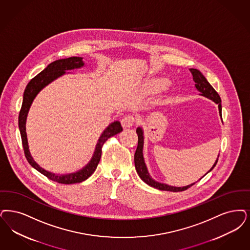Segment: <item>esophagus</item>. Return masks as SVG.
I'll return each mask as SVG.
<instances>
[{"instance_id": "34e87169", "label": "esophagus", "mask_w": 250, "mask_h": 250, "mask_svg": "<svg viewBox=\"0 0 250 250\" xmlns=\"http://www.w3.org/2000/svg\"><path fill=\"white\" fill-rule=\"evenodd\" d=\"M135 123V118L132 115H125L122 120L121 124L124 128H129Z\"/></svg>"}]
</instances>
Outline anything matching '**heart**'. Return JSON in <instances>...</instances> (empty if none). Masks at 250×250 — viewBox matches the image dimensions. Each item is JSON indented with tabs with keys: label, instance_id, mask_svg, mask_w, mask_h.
<instances>
[{
	"label": "heart",
	"instance_id": "1",
	"mask_svg": "<svg viewBox=\"0 0 250 250\" xmlns=\"http://www.w3.org/2000/svg\"><path fill=\"white\" fill-rule=\"evenodd\" d=\"M168 84V81L164 78H157L153 80L149 81L145 83L144 90L146 94H156L159 93L162 90L166 89Z\"/></svg>",
	"mask_w": 250,
	"mask_h": 250
}]
</instances>
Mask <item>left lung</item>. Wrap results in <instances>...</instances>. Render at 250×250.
Returning a JSON list of instances; mask_svg holds the SVG:
<instances>
[{
    "instance_id": "1",
    "label": "left lung",
    "mask_w": 250,
    "mask_h": 250,
    "mask_svg": "<svg viewBox=\"0 0 250 250\" xmlns=\"http://www.w3.org/2000/svg\"><path fill=\"white\" fill-rule=\"evenodd\" d=\"M190 71L192 74V80L195 83V87L202 93V96H205V97L208 98V99L213 100L214 102H216L219 105L220 117L222 118V116H221V100H220V95L217 93L216 90L212 87V85L206 79V77L201 73V71L196 70V69H190ZM137 134H138L139 141H138V147H137V150L135 152V156H134L135 167H136V170H137L140 179L143 180L145 183L150 185V187H153V188L158 189V190H169V191H175V192L187 190V189L191 187L193 184H195V183H192V184L185 186V187H173V186H169V185H167V184H164V183H159V182L152 180L150 178L149 173H148V170H147V167H146L145 163H144V159H143V154H142L143 132H142V129L140 127L137 128ZM217 163H218V160L216 161V163L214 164L212 168L208 173H209L210 171L216 167Z\"/></svg>"
}]
</instances>
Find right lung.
Listing matches in <instances>:
<instances>
[{
    "label": "right lung",
    "mask_w": 250,
    "mask_h": 250,
    "mask_svg": "<svg viewBox=\"0 0 250 250\" xmlns=\"http://www.w3.org/2000/svg\"><path fill=\"white\" fill-rule=\"evenodd\" d=\"M82 60L83 59L79 57H72L69 59L56 60V61L50 63L44 70L41 71L40 73L37 74L34 78H32L30 81V83L27 84L26 89L24 91L22 106H21L20 115H19V127H20V135H21V140H22L23 150H24V153H25L27 160L30 163V165L32 167L38 170L46 178H48L49 180H53V181H56L58 183H61V184H73V183H79L83 180H87L90 176L94 173V171L96 170L99 163H100L103 144L107 141L108 139H110V137L123 131V127L121 125L120 122L116 121V122L111 123L100 136V140H99V142L96 147V150L94 152V155L88 163V165L76 173L63 175V176L53 174L46 170L42 169L30 156L29 146H28V140H27V134H26V119H27V115H28V112L30 110L32 101L41 90L42 89L45 85H47L52 81L63 75L66 70H73V69L83 67V62Z\"/></svg>",
    "instance_id": "1"
}]
</instances>
